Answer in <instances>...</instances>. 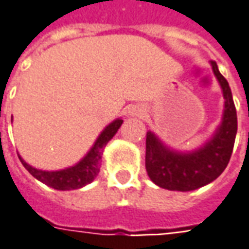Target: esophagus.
Listing matches in <instances>:
<instances>
[{"instance_id":"obj_1","label":"esophagus","mask_w":249,"mask_h":249,"mask_svg":"<svg viewBox=\"0 0 249 249\" xmlns=\"http://www.w3.org/2000/svg\"><path fill=\"white\" fill-rule=\"evenodd\" d=\"M128 113H129L131 116H138V117H142V116L144 114V110H143L142 107H139V106H132Z\"/></svg>"}]
</instances>
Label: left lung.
Wrapping results in <instances>:
<instances>
[{
	"instance_id": "1",
	"label": "left lung",
	"mask_w": 249,
	"mask_h": 249,
	"mask_svg": "<svg viewBox=\"0 0 249 249\" xmlns=\"http://www.w3.org/2000/svg\"><path fill=\"white\" fill-rule=\"evenodd\" d=\"M213 71L222 87L225 110L213 139L192 153H177L162 144L153 132L146 136V170L154 184L169 191H194L214 181L231 160L237 133V113L229 83L213 61Z\"/></svg>"
}]
</instances>
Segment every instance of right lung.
Masks as SVG:
<instances>
[{
  "mask_svg": "<svg viewBox=\"0 0 249 249\" xmlns=\"http://www.w3.org/2000/svg\"><path fill=\"white\" fill-rule=\"evenodd\" d=\"M123 124V120H116L111 124H109L103 132L99 135V138L96 139L95 144L89 150V154L83 158L79 163H76L75 166L67 167L64 170H57V172H46V170H39L35 167L30 166L27 162L21 160V157H18L23 166L30 172V173L39 180L40 182L46 184L49 187L58 191H69V189L82 188L84 185H87L95 178L99 170H101V160H102V154L105 146L109 143L118 128Z\"/></svg>",
  "mask_w": 249,
  "mask_h": 249,
  "instance_id": "add662e5",
  "label": "right lung"
}]
</instances>
